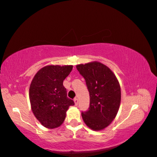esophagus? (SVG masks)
Here are the masks:
<instances>
[{
	"label": "esophagus",
	"instance_id": "esophagus-1",
	"mask_svg": "<svg viewBox=\"0 0 157 157\" xmlns=\"http://www.w3.org/2000/svg\"><path fill=\"white\" fill-rule=\"evenodd\" d=\"M74 102H75V105L77 106L78 105V99L77 98H75V99H74Z\"/></svg>",
	"mask_w": 157,
	"mask_h": 157
}]
</instances>
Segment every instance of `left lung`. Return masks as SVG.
Here are the masks:
<instances>
[{
  "label": "left lung",
  "mask_w": 157,
  "mask_h": 157,
  "mask_svg": "<svg viewBox=\"0 0 157 157\" xmlns=\"http://www.w3.org/2000/svg\"><path fill=\"white\" fill-rule=\"evenodd\" d=\"M76 68L86 81L89 92V109L82 111L85 124L95 131L105 129L115 118L121 104L120 84L107 66L98 62Z\"/></svg>",
  "instance_id": "1"
}]
</instances>
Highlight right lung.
I'll list each match as a JSON object with an SVG mask.
<instances>
[{
    "instance_id": "obj_1",
    "label": "right lung",
    "mask_w": 157,
    "mask_h": 157,
    "mask_svg": "<svg viewBox=\"0 0 157 157\" xmlns=\"http://www.w3.org/2000/svg\"><path fill=\"white\" fill-rule=\"evenodd\" d=\"M73 66H46L40 69L31 82L29 97L32 111L42 125L49 129L59 127L70 106L75 105L67 97L63 82Z\"/></svg>"
}]
</instances>
